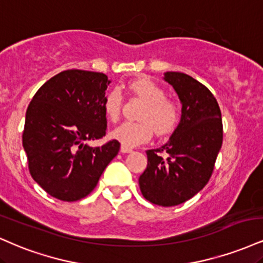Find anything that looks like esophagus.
Segmentation results:
<instances>
[{
  "mask_svg": "<svg viewBox=\"0 0 263 263\" xmlns=\"http://www.w3.org/2000/svg\"><path fill=\"white\" fill-rule=\"evenodd\" d=\"M120 152H121V153H123V154H126V153H131L132 149H131V148L123 147V145H121V148H120Z\"/></svg>",
  "mask_w": 263,
  "mask_h": 263,
  "instance_id": "1",
  "label": "esophagus"
}]
</instances>
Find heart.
Listing matches in <instances>:
<instances>
[{
    "label": "heart",
    "instance_id": "obj_1",
    "mask_svg": "<svg viewBox=\"0 0 263 263\" xmlns=\"http://www.w3.org/2000/svg\"><path fill=\"white\" fill-rule=\"evenodd\" d=\"M129 90L145 103L138 116V122H122L111 132L114 140L123 147L135 148L151 140L153 131L157 136L172 134L179 122V107L166 99L162 87L148 78H138L128 84ZM104 112L111 121H118L122 106V93L119 88L107 91L104 99Z\"/></svg>",
    "mask_w": 263,
    "mask_h": 263
}]
</instances>
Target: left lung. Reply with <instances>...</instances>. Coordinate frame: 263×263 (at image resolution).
Instances as JSON below:
<instances>
[{"label":"left lung","instance_id":"left-lung-1","mask_svg":"<svg viewBox=\"0 0 263 263\" xmlns=\"http://www.w3.org/2000/svg\"><path fill=\"white\" fill-rule=\"evenodd\" d=\"M163 80L178 94L181 118L172 137L147 151V169L138 179L142 195L152 203L172 207L204 187L223 142L222 114L207 87L181 72H165ZM168 153L166 160L159 153Z\"/></svg>","mask_w":263,"mask_h":263}]
</instances>
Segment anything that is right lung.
Segmentation results:
<instances>
[{"label": "right lung", "mask_w": 263, "mask_h": 263, "mask_svg": "<svg viewBox=\"0 0 263 263\" xmlns=\"http://www.w3.org/2000/svg\"><path fill=\"white\" fill-rule=\"evenodd\" d=\"M99 72L67 69L40 87L25 114L23 148L31 178L52 197L73 202L93 191L118 156L116 140L101 147L88 141L105 136V90Z\"/></svg>", "instance_id": "obj_1"}]
</instances>
